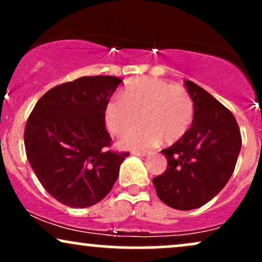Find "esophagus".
<instances>
[{
  "mask_svg": "<svg viewBox=\"0 0 262 262\" xmlns=\"http://www.w3.org/2000/svg\"><path fill=\"white\" fill-rule=\"evenodd\" d=\"M132 154L138 155V156H145L149 154V151H145V150H144V151H140V150H133V151H132Z\"/></svg>",
  "mask_w": 262,
  "mask_h": 262,
  "instance_id": "obj_1",
  "label": "esophagus"
}]
</instances>
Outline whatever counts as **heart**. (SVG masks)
<instances>
[{"mask_svg":"<svg viewBox=\"0 0 262 262\" xmlns=\"http://www.w3.org/2000/svg\"><path fill=\"white\" fill-rule=\"evenodd\" d=\"M139 128L125 135L124 148H148L159 143L173 144L182 139L194 119V103L181 85L158 77L129 80L121 98L111 100L104 107L108 130L121 137L139 123Z\"/></svg>","mask_w":262,"mask_h":262,"instance_id":"b5f03b06","label":"heart"}]
</instances>
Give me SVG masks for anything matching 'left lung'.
Segmentation results:
<instances>
[{
  "label": "left lung",
  "instance_id": "left-lung-1",
  "mask_svg": "<svg viewBox=\"0 0 262 262\" xmlns=\"http://www.w3.org/2000/svg\"><path fill=\"white\" fill-rule=\"evenodd\" d=\"M185 85L193 98V123L182 139L161 150L167 167L152 179L158 197L180 210L200 208L217 196L234 172L242 148L233 113L192 81Z\"/></svg>",
  "mask_w": 262,
  "mask_h": 262
}]
</instances>
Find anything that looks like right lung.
<instances>
[{
    "label": "right lung",
    "mask_w": 262,
    "mask_h": 262,
    "mask_svg": "<svg viewBox=\"0 0 262 262\" xmlns=\"http://www.w3.org/2000/svg\"><path fill=\"white\" fill-rule=\"evenodd\" d=\"M122 82L83 76L45 92L27 119L26 154L39 182L60 203L86 208L112 189L129 155L116 151L104 107Z\"/></svg>",
    "instance_id": "obj_1"
}]
</instances>
